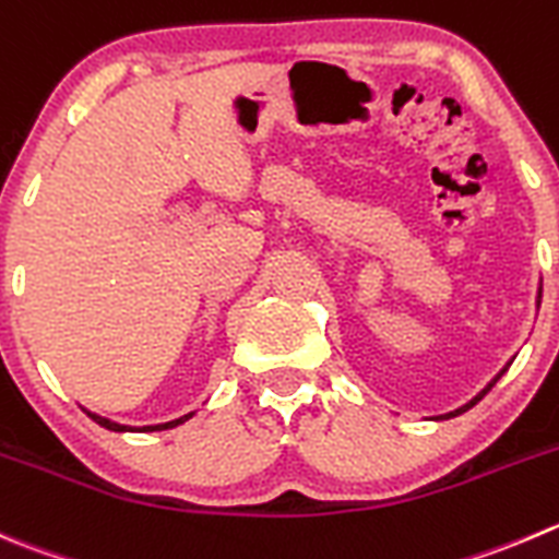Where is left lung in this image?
Returning <instances> with one entry per match:
<instances>
[{"mask_svg": "<svg viewBox=\"0 0 559 559\" xmlns=\"http://www.w3.org/2000/svg\"><path fill=\"white\" fill-rule=\"evenodd\" d=\"M535 302H538V306H540V289H538V300H535ZM511 362H513V360H508V362H506V366H502V368H500V373H497V377H495V379H491V382H489V384H486V388H484V390H480V393H478V395H473V399H469V401H467V404H462V406H459V409H453V412H445V415H437V417H431V420H451V417H456V415H462V412L473 409V406H475V404H478V401H480V399H484V395H486V393H489V390H491V388H495V384H497V379H500V377H502V373H506V371H508V366H511Z\"/></svg>", "mask_w": 559, "mask_h": 559, "instance_id": "left-lung-1", "label": "left lung"}]
</instances>
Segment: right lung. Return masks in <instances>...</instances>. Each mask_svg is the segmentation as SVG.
I'll return each mask as SVG.
<instances>
[{
    "mask_svg": "<svg viewBox=\"0 0 559 559\" xmlns=\"http://www.w3.org/2000/svg\"><path fill=\"white\" fill-rule=\"evenodd\" d=\"M84 412L92 417V420H95L97 426H103V429H108V431H166V429H175V426H182L186 420H191V417L197 415V412H188V415L177 417V420H166V424H155V426H124V424H117V420H108V417L97 415V412H90V409H84Z\"/></svg>",
    "mask_w": 559,
    "mask_h": 559,
    "instance_id": "1",
    "label": "right lung"
}]
</instances>
